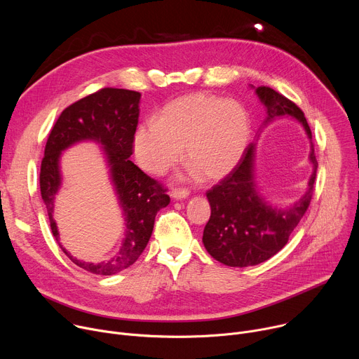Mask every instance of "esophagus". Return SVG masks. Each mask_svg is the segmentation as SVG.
<instances>
[{"instance_id":"obj_1","label":"esophagus","mask_w":359,"mask_h":359,"mask_svg":"<svg viewBox=\"0 0 359 359\" xmlns=\"http://www.w3.org/2000/svg\"><path fill=\"white\" fill-rule=\"evenodd\" d=\"M189 196V190L187 189H183V187H177V189H173L172 190V197L173 198H186Z\"/></svg>"}]
</instances>
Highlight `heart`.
Masks as SVG:
<instances>
[{"mask_svg":"<svg viewBox=\"0 0 359 359\" xmlns=\"http://www.w3.org/2000/svg\"><path fill=\"white\" fill-rule=\"evenodd\" d=\"M250 121L236 100L193 93L168 104L156 121L142 122L133 135L137 163L149 173L162 175L182 156L208 180L229 175L248 142Z\"/></svg>","mask_w":359,"mask_h":359,"instance_id":"1","label":"heart"}]
</instances>
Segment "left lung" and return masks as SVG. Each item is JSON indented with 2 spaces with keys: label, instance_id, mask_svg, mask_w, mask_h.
<instances>
[{
  "label": "left lung",
  "instance_id": "1",
  "mask_svg": "<svg viewBox=\"0 0 359 359\" xmlns=\"http://www.w3.org/2000/svg\"><path fill=\"white\" fill-rule=\"evenodd\" d=\"M255 92L267 108L264 125L278 116L290 115L302 123L306 135L313 139L304 112L292 100L270 86H259ZM310 161L314 170L309 190L290 209L280 210L271 208L255 190L254 143H250L237 166L208 191L212 215L203 231V244L212 257L230 267H248L277 254L311 203L318 168L314 144Z\"/></svg>",
  "mask_w": 359,
  "mask_h": 359
}]
</instances>
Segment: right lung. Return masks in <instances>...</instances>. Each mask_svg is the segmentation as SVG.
Instances as JSON below:
<instances>
[{
    "label": "right lung",
    "mask_w": 359,
    "mask_h": 359,
    "mask_svg": "<svg viewBox=\"0 0 359 359\" xmlns=\"http://www.w3.org/2000/svg\"><path fill=\"white\" fill-rule=\"evenodd\" d=\"M140 93L129 89L102 88L69 105L62 111L50 129L41 162V196L49 217V226L60 243L57 223L53 217L54 198L61 186L60 156L71 144L92 139L107 150L112 180L116 187L126 222V237L121 250L104 263H85L68 257L81 269L97 274L112 276L132 266L144 250L155 224V217L166 208L170 197L162 183L151 179L129 161L133 153V135L139 121Z\"/></svg>",
    "instance_id": "obj_1"
}]
</instances>
